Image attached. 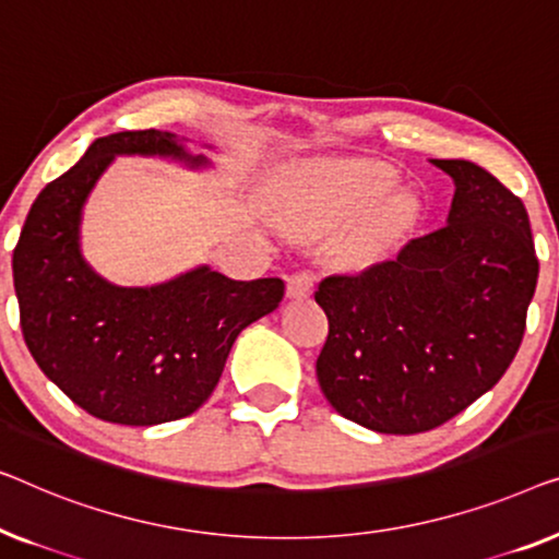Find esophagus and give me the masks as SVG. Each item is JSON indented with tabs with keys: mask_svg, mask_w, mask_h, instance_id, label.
Here are the masks:
<instances>
[{
	"mask_svg": "<svg viewBox=\"0 0 559 559\" xmlns=\"http://www.w3.org/2000/svg\"><path fill=\"white\" fill-rule=\"evenodd\" d=\"M313 281H317V278H313L311 271H296L294 276H288V286H286L288 298H306V296H311Z\"/></svg>",
	"mask_w": 559,
	"mask_h": 559,
	"instance_id": "1",
	"label": "esophagus"
}]
</instances>
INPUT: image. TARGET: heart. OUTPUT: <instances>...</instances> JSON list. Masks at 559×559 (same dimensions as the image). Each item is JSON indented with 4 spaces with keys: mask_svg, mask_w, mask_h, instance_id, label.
<instances>
[{
    "mask_svg": "<svg viewBox=\"0 0 559 559\" xmlns=\"http://www.w3.org/2000/svg\"><path fill=\"white\" fill-rule=\"evenodd\" d=\"M395 169L380 162L326 164L313 171L309 190L296 202L290 225L304 235L332 233L384 198L395 185ZM415 217H418L415 194L407 190L392 194L361 217L355 230L340 242L336 250L340 261L349 269H372L403 240Z\"/></svg>",
    "mask_w": 559,
    "mask_h": 559,
    "instance_id": "b5f03b06",
    "label": "heart"
}]
</instances>
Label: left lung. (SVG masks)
Segmentation results:
<instances>
[{"label":"left lung","instance_id":"8db88e82","mask_svg":"<svg viewBox=\"0 0 559 559\" xmlns=\"http://www.w3.org/2000/svg\"><path fill=\"white\" fill-rule=\"evenodd\" d=\"M433 164L455 185L448 223L313 294L329 319L319 388L377 433H426L489 392L516 357L537 288L522 200L474 162Z\"/></svg>","mask_w":559,"mask_h":559}]
</instances>
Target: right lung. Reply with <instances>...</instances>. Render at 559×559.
<instances>
[{"mask_svg": "<svg viewBox=\"0 0 559 559\" xmlns=\"http://www.w3.org/2000/svg\"><path fill=\"white\" fill-rule=\"evenodd\" d=\"M116 154L171 156L204 167L169 131L96 139L29 207L12 255L20 326L43 372L85 413L159 426L212 395L233 342L283 298L281 278L233 281L200 265L159 286L123 288L81 255V215Z\"/></svg>", "mask_w": 559, "mask_h": 559, "instance_id": "add662e5", "label": "right lung"}]
</instances>
